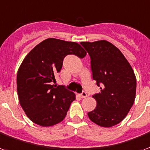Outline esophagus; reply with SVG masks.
I'll list each match as a JSON object with an SVG mask.
<instances>
[{"instance_id":"obj_1","label":"esophagus","mask_w":150,"mask_h":150,"mask_svg":"<svg viewBox=\"0 0 150 150\" xmlns=\"http://www.w3.org/2000/svg\"><path fill=\"white\" fill-rule=\"evenodd\" d=\"M87 96V93H86V92H85V91H83L82 93H81V94H80V97H81V98H86Z\"/></svg>"}]
</instances>
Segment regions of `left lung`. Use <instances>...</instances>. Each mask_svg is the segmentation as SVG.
<instances>
[{
	"label": "left lung",
	"mask_w": 150,
	"mask_h": 150,
	"mask_svg": "<svg viewBox=\"0 0 150 150\" xmlns=\"http://www.w3.org/2000/svg\"><path fill=\"white\" fill-rule=\"evenodd\" d=\"M91 57L92 76L100 91L93 96L97 106L87 113L101 127L114 126L124 119L133 105L136 75L118 48L105 40L81 42Z\"/></svg>",
	"instance_id": "8db88e82"
}]
</instances>
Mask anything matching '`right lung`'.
I'll return each mask as SVG.
<instances>
[{"label": "right lung", "instance_id": "obj_1", "mask_svg": "<svg viewBox=\"0 0 150 150\" xmlns=\"http://www.w3.org/2000/svg\"><path fill=\"white\" fill-rule=\"evenodd\" d=\"M69 54L83 58L81 45L50 38L33 48L24 59L17 74V91L21 108L30 120L43 127L52 126L65 118L74 92L52 84Z\"/></svg>", "mask_w": 150, "mask_h": 150}]
</instances>
